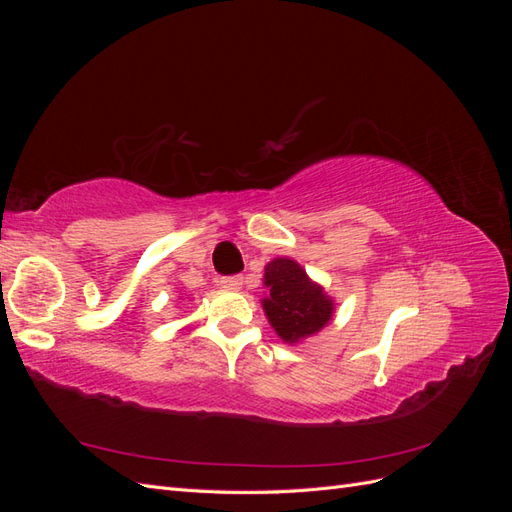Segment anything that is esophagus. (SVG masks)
<instances>
[{
    "instance_id": "1",
    "label": "esophagus",
    "mask_w": 512,
    "mask_h": 512,
    "mask_svg": "<svg viewBox=\"0 0 512 512\" xmlns=\"http://www.w3.org/2000/svg\"><path fill=\"white\" fill-rule=\"evenodd\" d=\"M222 288H226V290H241V286H243V277H239V275H232V277H222Z\"/></svg>"
}]
</instances>
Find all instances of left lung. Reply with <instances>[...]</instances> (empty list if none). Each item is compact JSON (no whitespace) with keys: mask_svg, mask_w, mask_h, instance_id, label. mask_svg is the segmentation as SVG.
Wrapping results in <instances>:
<instances>
[{"mask_svg":"<svg viewBox=\"0 0 512 512\" xmlns=\"http://www.w3.org/2000/svg\"><path fill=\"white\" fill-rule=\"evenodd\" d=\"M262 284L267 288V294L260 299L262 309L284 344L294 346L316 335L335 314L333 297L288 256L267 262Z\"/></svg>","mask_w":512,"mask_h":512,"instance_id":"obj_1","label":"left lung"}]
</instances>
